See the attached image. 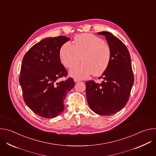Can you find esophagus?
I'll return each mask as SVG.
<instances>
[{"instance_id": "obj_1", "label": "esophagus", "mask_w": 156, "mask_h": 156, "mask_svg": "<svg viewBox=\"0 0 156 156\" xmlns=\"http://www.w3.org/2000/svg\"><path fill=\"white\" fill-rule=\"evenodd\" d=\"M80 81V80L79 79H78V78H74V81L75 82H78V81Z\"/></svg>"}]
</instances>
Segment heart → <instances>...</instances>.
<instances>
[{"label": "heart", "mask_w": 156, "mask_h": 156, "mask_svg": "<svg viewBox=\"0 0 156 156\" xmlns=\"http://www.w3.org/2000/svg\"><path fill=\"white\" fill-rule=\"evenodd\" d=\"M60 60L65 67L72 69L70 75L85 79L91 74L99 76L105 72L111 59V49L102 39L92 34H81L75 39L74 45L66 42L60 48Z\"/></svg>", "instance_id": "heart-1"}]
</instances>
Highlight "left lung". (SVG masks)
Here are the masks:
<instances>
[{"label": "left lung", "mask_w": 156, "mask_h": 156, "mask_svg": "<svg viewBox=\"0 0 156 156\" xmlns=\"http://www.w3.org/2000/svg\"><path fill=\"white\" fill-rule=\"evenodd\" d=\"M105 37L111 49V59L105 72L99 79L86 82V94L89 106L101 115H111L126 104L134 83L129 51L125 44L112 33H98Z\"/></svg>", "instance_id": "1"}]
</instances>
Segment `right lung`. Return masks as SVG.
I'll use <instances>...</instances> for the list:
<instances>
[{
  "label": "right lung",
  "instance_id": "obj_1",
  "mask_svg": "<svg viewBox=\"0 0 156 156\" xmlns=\"http://www.w3.org/2000/svg\"><path fill=\"white\" fill-rule=\"evenodd\" d=\"M70 39L60 36L41 40L31 47L22 60L19 82L25 104L37 115L58 116L64 110L63 101L75 86L59 57L60 48Z\"/></svg>",
  "mask_w": 156,
  "mask_h": 156
}]
</instances>
